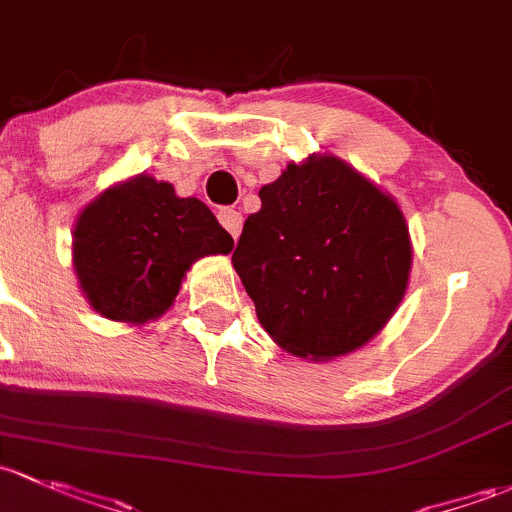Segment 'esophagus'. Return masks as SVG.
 Returning <instances> with one entry per match:
<instances>
[{"instance_id":"obj_1","label":"esophagus","mask_w":512,"mask_h":512,"mask_svg":"<svg viewBox=\"0 0 512 512\" xmlns=\"http://www.w3.org/2000/svg\"><path fill=\"white\" fill-rule=\"evenodd\" d=\"M218 220H220V225H223V228L228 230L235 240H238V235L242 230V215L238 211H233V208H223V211L218 213Z\"/></svg>"}]
</instances>
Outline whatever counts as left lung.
<instances>
[{"instance_id":"obj_1","label":"left lung","mask_w":512,"mask_h":512,"mask_svg":"<svg viewBox=\"0 0 512 512\" xmlns=\"http://www.w3.org/2000/svg\"><path fill=\"white\" fill-rule=\"evenodd\" d=\"M233 267L257 319L297 358L333 360L383 331L405 299L412 240L395 198L333 154L260 188Z\"/></svg>"}]
</instances>
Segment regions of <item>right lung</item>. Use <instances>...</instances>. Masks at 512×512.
<instances>
[{"label": "right lung", "mask_w": 512, "mask_h": 512, "mask_svg": "<svg viewBox=\"0 0 512 512\" xmlns=\"http://www.w3.org/2000/svg\"><path fill=\"white\" fill-rule=\"evenodd\" d=\"M233 238L198 198L149 174L105 188L73 225L78 287L100 316L147 324L174 306L201 257L228 255Z\"/></svg>", "instance_id": "add662e5"}]
</instances>
